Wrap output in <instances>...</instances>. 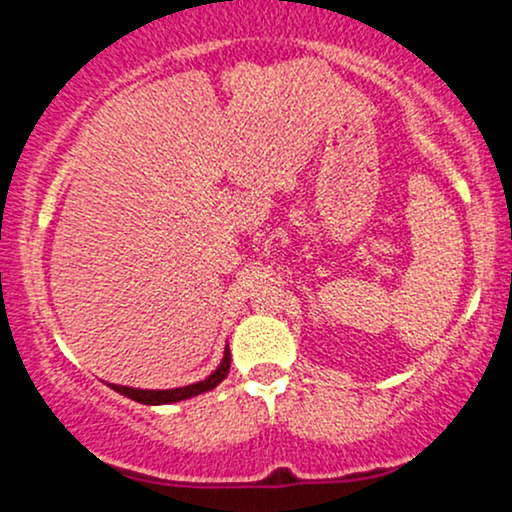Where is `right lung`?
Segmentation results:
<instances>
[{
    "label": "right lung",
    "mask_w": 512,
    "mask_h": 512,
    "mask_svg": "<svg viewBox=\"0 0 512 512\" xmlns=\"http://www.w3.org/2000/svg\"><path fill=\"white\" fill-rule=\"evenodd\" d=\"M228 370H231V349L226 346V349H223L221 363L216 366L214 373L207 375L204 380H199V383H192V385H185V387H170V390H142V387L115 385V383H105V385L113 387V390L120 392V395L134 399V402L149 404V407H158V404L182 402V399H190V397L204 395V392L214 390V387L219 385L223 378H226Z\"/></svg>",
    "instance_id": "1"
}]
</instances>
